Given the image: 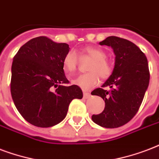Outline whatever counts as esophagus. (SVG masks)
I'll return each mask as SVG.
<instances>
[{"instance_id":"34e87169","label":"esophagus","mask_w":159,"mask_h":159,"mask_svg":"<svg viewBox=\"0 0 159 159\" xmlns=\"http://www.w3.org/2000/svg\"><path fill=\"white\" fill-rule=\"evenodd\" d=\"M91 97V94L88 92H83V98H89Z\"/></svg>"}]
</instances>
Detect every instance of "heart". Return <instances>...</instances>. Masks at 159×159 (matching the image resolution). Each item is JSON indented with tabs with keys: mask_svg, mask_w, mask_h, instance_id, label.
<instances>
[{
	"mask_svg": "<svg viewBox=\"0 0 159 159\" xmlns=\"http://www.w3.org/2000/svg\"><path fill=\"white\" fill-rule=\"evenodd\" d=\"M82 57H88L92 59V61L88 67L89 72L79 75L71 82L77 85L83 90H89L94 88L99 82V77L102 79H107L112 74V67L107 59V54L99 47H87L82 50ZM78 57L76 52L69 51L63 58L64 68L69 75L72 74L77 67Z\"/></svg>",
	"mask_w": 159,
	"mask_h": 159,
	"instance_id": "1",
	"label": "heart"
}]
</instances>
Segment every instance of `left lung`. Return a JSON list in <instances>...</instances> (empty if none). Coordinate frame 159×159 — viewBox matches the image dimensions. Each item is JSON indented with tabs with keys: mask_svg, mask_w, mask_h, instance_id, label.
<instances>
[{
	"mask_svg": "<svg viewBox=\"0 0 159 159\" xmlns=\"http://www.w3.org/2000/svg\"><path fill=\"white\" fill-rule=\"evenodd\" d=\"M99 44L112 47L116 57L112 75L102 86L110 90L97 88L91 93L105 101L102 112L93 115L92 119L103 128H119L128 123L141 106L149 84L148 63L145 54L128 40L112 36Z\"/></svg>",
	"mask_w": 159,
	"mask_h": 159,
	"instance_id": "obj_1",
	"label": "left lung"
}]
</instances>
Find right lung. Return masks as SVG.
<instances>
[{"label": "right lung", "mask_w": 159, "mask_h": 159, "mask_svg": "<svg viewBox=\"0 0 159 159\" xmlns=\"http://www.w3.org/2000/svg\"><path fill=\"white\" fill-rule=\"evenodd\" d=\"M69 49L66 43L38 36L23 45L13 58L12 99L18 112L32 125H57L66 116L70 102L82 98L78 86H63L69 83L63 70Z\"/></svg>", "instance_id": "1"}]
</instances>
